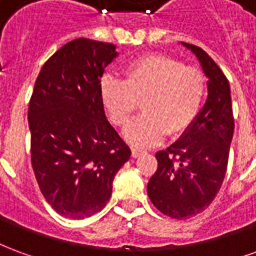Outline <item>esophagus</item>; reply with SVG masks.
<instances>
[{
	"mask_svg": "<svg viewBox=\"0 0 256 256\" xmlns=\"http://www.w3.org/2000/svg\"><path fill=\"white\" fill-rule=\"evenodd\" d=\"M144 154V150H140V148H132V156L133 158H138V156H141Z\"/></svg>",
	"mask_w": 256,
	"mask_h": 256,
	"instance_id": "1",
	"label": "esophagus"
}]
</instances>
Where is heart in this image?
Wrapping results in <instances>:
<instances>
[{"label":"heart","instance_id":"b5f03b06","mask_svg":"<svg viewBox=\"0 0 256 256\" xmlns=\"http://www.w3.org/2000/svg\"><path fill=\"white\" fill-rule=\"evenodd\" d=\"M100 94L111 120L120 128L141 101L144 114L124 130V138L136 146H150L167 133L180 136L192 126L203 104L206 79L176 58L150 54L128 64L123 80L106 76Z\"/></svg>","mask_w":256,"mask_h":256}]
</instances>
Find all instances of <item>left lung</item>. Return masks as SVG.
<instances>
[{
	"label": "left lung",
	"mask_w": 256,
	"mask_h": 256,
	"mask_svg": "<svg viewBox=\"0 0 256 256\" xmlns=\"http://www.w3.org/2000/svg\"><path fill=\"white\" fill-rule=\"evenodd\" d=\"M198 58L208 79L207 100L192 126L166 150L156 154L158 170L146 192L167 216L185 220L214 200L225 178L234 120L230 86L212 58L198 46L181 42Z\"/></svg>",
	"instance_id": "left-lung-1"
}]
</instances>
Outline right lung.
Segmentation results:
<instances>
[{"instance_id":"right-lung-1","label":"right lung","mask_w":256,"mask_h":256,"mask_svg":"<svg viewBox=\"0 0 256 256\" xmlns=\"http://www.w3.org/2000/svg\"><path fill=\"white\" fill-rule=\"evenodd\" d=\"M115 45L78 38L44 64L28 106L31 163L44 198L71 220L106 207L132 150L106 119L100 78Z\"/></svg>"}]
</instances>
